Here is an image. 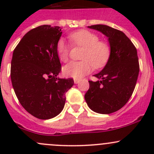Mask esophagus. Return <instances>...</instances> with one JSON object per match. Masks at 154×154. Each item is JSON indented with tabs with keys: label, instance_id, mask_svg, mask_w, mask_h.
Segmentation results:
<instances>
[{
	"label": "esophagus",
	"instance_id": "1",
	"mask_svg": "<svg viewBox=\"0 0 154 154\" xmlns=\"http://www.w3.org/2000/svg\"><path fill=\"white\" fill-rule=\"evenodd\" d=\"M74 83H75V84H77V83H80V80H78V79H74Z\"/></svg>",
	"mask_w": 154,
	"mask_h": 154
}]
</instances>
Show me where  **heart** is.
Masks as SVG:
<instances>
[{"mask_svg":"<svg viewBox=\"0 0 154 154\" xmlns=\"http://www.w3.org/2000/svg\"><path fill=\"white\" fill-rule=\"evenodd\" d=\"M69 39L74 45L84 48L81 55L82 61L71 62L63 68L66 77L80 79L91 72L92 66L95 68L106 64L110 54L109 46L100 41L98 35L86 29L76 31L69 35ZM57 52L60 60L66 63L69 59L70 46L64 38H60L57 44Z\"/></svg>","mask_w":154,"mask_h":154,"instance_id":"obj_1","label":"heart"}]
</instances>
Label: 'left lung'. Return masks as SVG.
<instances>
[{
  "label": "left lung",
  "mask_w": 154,
  "mask_h": 154,
  "mask_svg": "<svg viewBox=\"0 0 154 154\" xmlns=\"http://www.w3.org/2000/svg\"><path fill=\"white\" fill-rule=\"evenodd\" d=\"M108 38L110 54L106 66L88 81L85 94L87 105L100 114H110L122 108L131 97L139 72L137 51L122 31L103 24L88 26Z\"/></svg>",
  "instance_id": "8db88e82"
}]
</instances>
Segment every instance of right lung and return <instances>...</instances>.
Returning <instances> with one entry per match:
<instances>
[{"label":"right lung","mask_w":154,"mask_h":154,"mask_svg":"<svg viewBox=\"0 0 154 154\" xmlns=\"http://www.w3.org/2000/svg\"><path fill=\"white\" fill-rule=\"evenodd\" d=\"M57 26L42 25L24 35L12 54L10 77L21 106L39 119L58 116L66 103L72 78H59L61 64L57 52L62 35Z\"/></svg>","instance_id":"add662e5"}]
</instances>
